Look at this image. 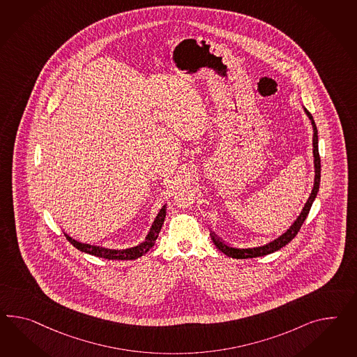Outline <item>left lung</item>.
Wrapping results in <instances>:
<instances>
[{
  "label": "left lung",
  "mask_w": 357,
  "mask_h": 357,
  "mask_svg": "<svg viewBox=\"0 0 357 357\" xmlns=\"http://www.w3.org/2000/svg\"><path fill=\"white\" fill-rule=\"evenodd\" d=\"M307 116L310 118L312 123V128H313V163H314V183H313V189H312L311 195L308 198L307 203L304 204L301 215L294 221L293 225L287 229L284 233H282L278 238H275V241L266 243L264 246L248 247V248H239V247H233L231 245L225 243L221 238L218 237L213 231H211V239L213 241L215 246L219 248L221 252H224L225 255L234 257V259H248V257H257V256L269 255L275 251H278L280 248L286 246L294 237L298 234V231L302 228L304 220L307 219L310 210H311L312 203L314 201V198L317 197V192L320 189L321 178V160L320 154H319V136H317V127L314 124V120L312 118L310 111L304 109Z\"/></svg>",
  "instance_id": "obj_1"
}]
</instances>
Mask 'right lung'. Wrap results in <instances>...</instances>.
Returning a JSON list of instances; mask_svg holds the SVG:
<instances>
[{
	"mask_svg": "<svg viewBox=\"0 0 357 357\" xmlns=\"http://www.w3.org/2000/svg\"><path fill=\"white\" fill-rule=\"evenodd\" d=\"M165 211H167V204H165L158 212L155 220H154L151 228L149 230L144 242H141L137 246L129 247V248H124V250H114V248H106V247L96 246V245H89V243H82L80 241H76L75 238L71 237L67 233H64V236L68 239V242L73 245V247H76L77 250H80L82 252H86L89 255L103 257V259H109V260H135L137 257H141L144 254H146L147 251L154 246L156 238L159 236V231H160V229L163 227V222H165Z\"/></svg>",
	"mask_w": 357,
	"mask_h": 357,
	"instance_id": "add662e5",
	"label": "right lung"
}]
</instances>
